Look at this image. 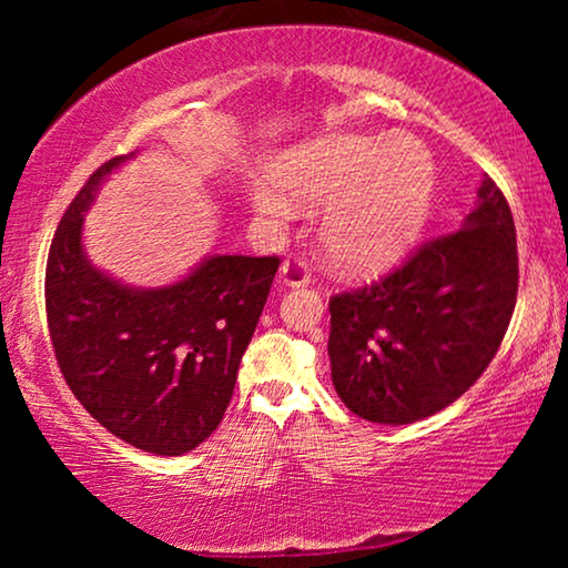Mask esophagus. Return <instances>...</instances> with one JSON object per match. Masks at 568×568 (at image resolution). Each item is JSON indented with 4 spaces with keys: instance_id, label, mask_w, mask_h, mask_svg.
Returning a JSON list of instances; mask_svg holds the SVG:
<instances>
[{
    "instance_id": "obj_1",
    "label": "esophagus",
    "mask_w": 568,
    "mask_h": 568,
    "mask_svg": "<svg viewBox=\"0 0 568 568\" xmlns=\"http://www.w3.org/2000/svg\"><path fill=\"white\" fill-rule=\"evenodd\" d=\"M281 283L287 287H301L311 283V267H307L305 257L301 255L287 257V261L281 265Z\"/></svg>"
}]
</instances>
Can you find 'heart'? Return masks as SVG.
Wrapping results in <instances>:
<instances>
[{"mask_svg":"<svg viewBox=\"0 0 568 568\" xmlns=\"http://www.w3.org/2000/svg\"><path fill=\"white\" fill-rule=\"evenodd\" d=\"M430 158L410 138L318 140L293 152L275 178L301 203H328L321 240L341 267L378 273L396 263L426 217ZM281 187L261 180L253 185L257 213L273 220L293 215Z\"/></svg>","mask_w":568,"mask_h":568,"instance_id":"heart-1","label":"heart"}]
</instances>
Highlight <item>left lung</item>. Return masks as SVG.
<instances>
[{
	"instance_id": "8db88e82",
	"label": "left lung",
	"mask_w": 568,
	"mask_h": 568,
	"mask_svg": "<svg viewBox=\"0 0 568 568\" xmlns=\"http://www.w3.org/2000/svg\"><path fill=\"white\" fill-rule=\"evenodd\" d=\"M518 293L516 227L491 178L454 233L406 263L331 297V376L341 400L373 423H416L444 410L488 368Z\"/></svg>"
}]
</instances>
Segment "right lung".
<instances>
[{"instance_id":"add662e5","label":"right lung","mask_w":568,"mask_h":568,"mask_svg":"<svg viewBox=\"0 0 568 568\" xmlns=\"http://www.w3.org/2000/svg\"><path fill=\"white\" fill-rule=\"evenodd\" d=\"M128 158L94 170L57 225L47 325L67 386L94 420L148 454L182 456L225 416L281 257L210 255L185 281L152 291L112 281L84 255L82 223Z\"/></svg>"}]
</instances>
